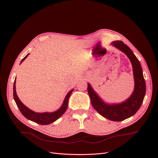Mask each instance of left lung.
Returning <instances> with one entry per match:
<instances>
[{
	"instance_id": "left-lung-1",
	"label": "left lung",
	"mask_w": 158,
	"mask_h": 158,
	"mask_svg": "<svg viewBox=\"0 0 158 158\" xmlns=\"http://www.w3.org/2000/svg\"><path fill=\"white\" fill-rule=\"evenodd\" d=\"M110 45L124 53L131 62L134 81L133 92L119 103L105 102L89 83L87 92L93 107L99 114L112 121H121L134 115L140 108L146 94V82L140 62L127 45L121 40L112 42Z\"/></svg>"
}]
</instances>
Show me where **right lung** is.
I'll return each instance as SVG.
<instances>
[{"label":"right lung","instance_id":"1","mask_svg":"<svg viewBox=\"0 0 158 158\" xmlns=\"http://www.w3.org/2000/svg\"><path fill=\"white\" fill-rule=\"evenodd\" d=\"M29 55V53L27 54L22 60H21L20 64L23 62ZM16 77L15 79L14 82V87H13V96L14 101L19 109L22 114L27 119L32 121L33 122H35L37 124H41V125H48L50 124L56 120H57L60 117H61L65 110H67V106H68V101L69 99L71 96V93L74 91V89L71 90V91L67 94L65 96L64 100L63 101V103L62 104L61 106L56 110L54 112H35L31 109H30L29 107H27L26 106H25L23 103L21 102V101L19 99L17 95L16 90H15V82H16Z\"/></svg>","mask_w":158,"mask_h":158}]
</instances>
